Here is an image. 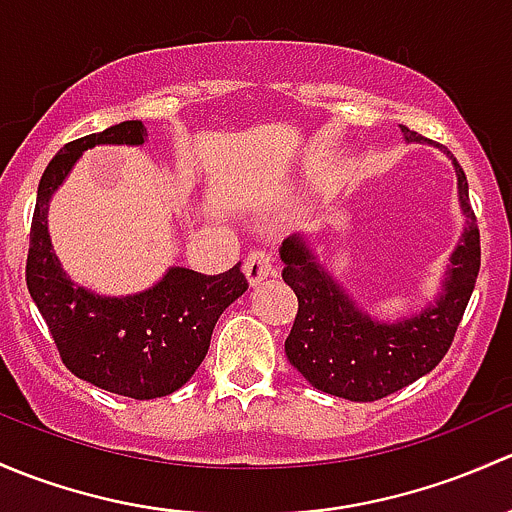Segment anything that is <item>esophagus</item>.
<instances>
[{
	"label": "esophagus",
	"mask_w": 512,
	"mask_h": 512,
	"mask_svg": "<svg viewBox=\"0 0 512 512\" xmlns=\"http://www.w3.org/2000/svg\"><path fill=\"white\" fill-rule=\"evenodd\" d=\"M244 273H246V281H249L251 286H258L261 281H266V278L273 273L271 251H266V249L251 251L244 261Z\"/></svg>",
	"instance_id": "esophagus-1"
}]
</instances>
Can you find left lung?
<instances>
[{"label":"left lung","mask_w":512,"mask_h":512,"mask_svg":"<svg viewBox=\"0 0 512 512\" xmlns=\"http://www.w3.org/2000/svg\"><path fill=\"white\" fill-rule=\"evenodd\" d=\"M402 133L409 145L429 142L404 125ZM441 150L456 170L458 207L466 224L434 303H426L419 313L394 323L374 318L320 263L305 234L288 236L278 249L286 266L283 281L298 295L286 357L320 392L350 402H374L429 374L449 352L481 268V236L468 202L466 175L456 157L446 147Z\"/></svg>","instance_id":"left-lung-1"}]
</instances>
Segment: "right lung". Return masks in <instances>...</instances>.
<instances>
[{
    "mask_svg": "<svg viewBox=\"0 0 512 512\" xmlns=\"http://www.w3.org/2000/svg\"><path fill=\"white\" fill-rule=\"evenodd\" d=\"M145 140L142 120H125L63 145L41 175L26 256V288L63 365L83 382L130 399L167 397L187 384L207 357L219 315L249 288L241 263L219 276L170 266L155 286L130 295L93 293L63 271L49 236L56 189L91 147H140Z\"/></svg>",
    "mask_w": 512,
    "mask_h": 512,
    "instance_id": "1",
    "label": "right lung"
}]
</instances>
